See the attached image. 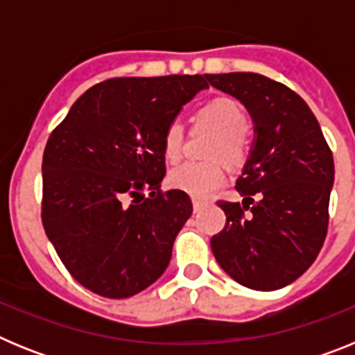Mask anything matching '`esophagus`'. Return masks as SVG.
<instances>
[{
    "label": "esophagus",
    "instance_id": "obj_1",
    "mask_svg": "<svg viewBox=\"0 0 355 355\" xmlns=\"http://www.w3.org/2000/svg\"><path fill=\"white\" fill-rule=\"evenodd\" d=\"M192 205H193V211H200V209L205 208L206 202L202 199H197V197H193Z\"/></svg>",
    "mask_w": 355,
    "mask_h": 355
}]
</instances>
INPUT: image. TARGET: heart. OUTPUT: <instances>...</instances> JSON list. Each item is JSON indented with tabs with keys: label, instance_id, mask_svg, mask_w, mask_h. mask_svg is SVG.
<instances>
[{
	"label": "heart",
	"instance_id": "heart-1",
	"mask_svg": "<svg viewBox=\"0 0 355 355\" xmlns=\"http://www.w3.org/2000/svg\"><path fill=\"white\" fill-rule=\"evenodd\" d=\"M199 124L216 131V139L208 149L211 158H224L231 165H240L247 159L250 139L247 131V115L231 97H213L200 106L196 114ZM163 156L175 163L183 155V126L171 122L163 131ZM225 181V168L220 159L187 162L168 174V183L193 197H206Z\"/></svg>",
	"mask_w": 355,
	"mask_h": 355
}]
</instances>
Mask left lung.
<instances>
[{
	"instance_id": "left-lung-1",
	"label": "left lung",
	"mask_w": 355,
	"mask_h": 355,
	"mask_svg": "<svg viewBox=\"0 0 355 355\" xmlns=\"http://www.w3.org/2000/svg\"><path fill=\"white\" fill-rule=\"evenodd\" d=\"M206 81L236 97L256 128L236 181L243 202L218 200L225 225L211 238L213 256L241 286L279 290L313 265L327 236L331 147L309 106L286 85L256 72L206 74Z\"/></svg>"
}]
</instances>
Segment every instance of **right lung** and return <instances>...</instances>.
Masks as SVG:
<instances>
[{
	"mask_svg": "<svg viewBox=\"0 0 355 355\" xmlns=\"http://www.w3.org/2000/svg\"><path fill=\"white\" fill-rule=\"evenodd\" d=\"M206 87L202 74L112 78L90 87L49 135L42 225L87 290L126 299L168 266L193 208L183 190H159L163 131Z\"/></svg>",
	"mask_w": 355,
	"mask_h": 355,
	"instance_id": "right-lung-1",
	"label": "right lung"
}]
</instances>
